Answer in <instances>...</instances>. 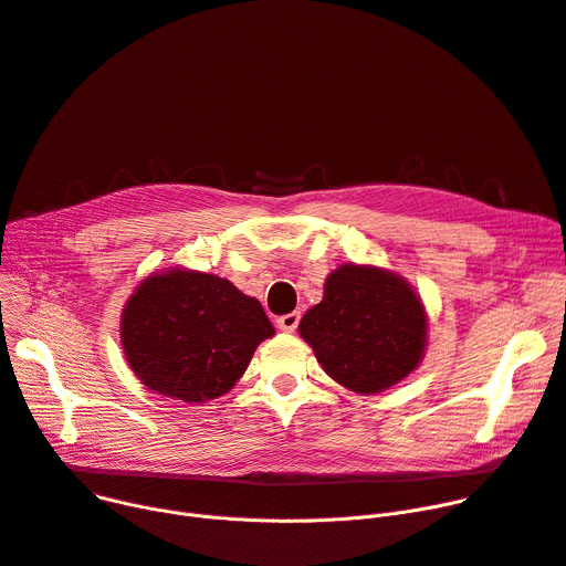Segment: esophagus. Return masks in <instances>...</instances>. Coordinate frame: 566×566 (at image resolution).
Segmentation results:
<instances>
[{
  "label": "esophagus",
  "mask_w": 566,
  "mask_h": 566,
  "mask_svg": "<svg viewBox=\"0 0 566 566\" xmlns=\"http://www.w3.org/2000/svg\"><path fill=\"white\" fill-rule=\"evenodd\" d=\"M297 323H300V312H291V314H284L277 318V327L282 332H295Z\"/></svg>",
  "instance_id": "esophagus-1"
}]
</instances>
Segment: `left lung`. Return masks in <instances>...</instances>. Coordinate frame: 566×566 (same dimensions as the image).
Here are the masks:
<instances>
[{
	"label": "left lung",
	"instance_id": "left-lung-1",
	"mask_svg": "<svg viewBox=\"0 0 566 566\" xmlns=\"http://www.w3.org/2000/svg\"><path fill=\"white\" fill-rule=\"evenodd\" d=\"M323 370L357 394H380L421 364L428 316L400 275L346 263L297 325Z\"/></svg>",
	"mask_w": 566,
	"mask_h": 566
}]
</instances>
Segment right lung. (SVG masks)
<instances>
[{"label": "right lung", "mask_w": 566, "mask_h": 566, "mask_svg": "<svg viewBox=\"0 0 566 566\" xmlns=\"http://www.w3.org/2000/svg\"><path fill=\"white\" fill-rule=\"evenodd\" d=\"M273 334L256 297L230 280L186 269L145 277L120 318L123 350L136 378L184 402L228 394L256 346Z\"/></svg>", "instance_id": "1"}]
</instances>
